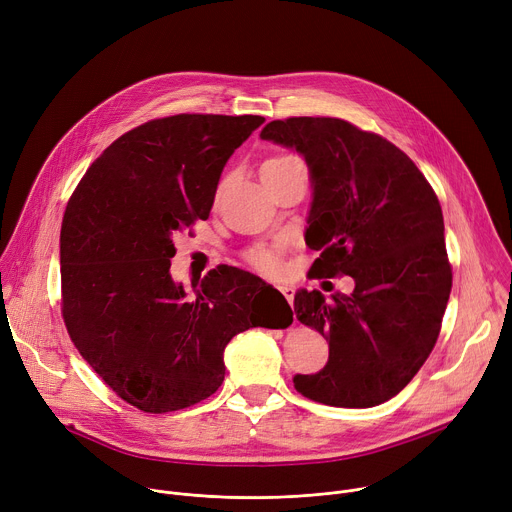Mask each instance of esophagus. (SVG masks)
<instances>
[{"instance_id": "esophagus-1", "label": "esophagus", "mask_w": 512, "mask_h": 512, "mask_svg": "<svg viewBox=\"0 0 512 512\" xmlns=\"http://www.w3.org/2000/svg\"><path fill=\"white\" fill-rule=\"evenodd\" d=\"M279 291H281V294H283V298L291 304V302H294V294H296V289L294 287H287V285H281L279 287Z\"/></svg>"}]
</instances>
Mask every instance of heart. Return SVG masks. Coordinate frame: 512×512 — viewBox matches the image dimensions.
Returning <instances> with one entry per match:
<instances>
[{"label": "heart", "mask_w": 512, "mask_h": 512, "mask_svg": "<svg viewBox=\"0 0 512 512\" xmlns=\"http://www.w3.org/2000/svg\"><path fill=\"white\" fill-rule=\"evenodd\" d=\"M283 160H287V156H281V158H271V160H267L265 164H275V162H283ZM253 263L259 267V269H263V271H267V273H275L277 271V259H275V255L273 253H267V251H259V253H255L253 255Z\"/></svg>", "instance_id": "obj_1"}]
</instances>
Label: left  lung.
<instances>
[{
    "instance_id": "1",
    "label": "left lung",
    "mask_w": 512,
    "mask_h": 512,
    "mask_svg": "<svg viewBox=\"0 0 512 512\" xmlns=\"http://www.w3.org/2000/svg\"><path fill=\"white\" fill-rule=\"evenodd\" d=\"M261 139L308 164L312 206L306 245L320 251L310 273L350 275V296L300 289L296 318L330 346L316 375H296L304 397L334 407H375L421 369L442 328L452 269L440 200L391 141L334 117H289Z\"/></svg>"
}]
</instances>
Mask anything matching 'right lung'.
I'll return each mask as SVG.
<instances>
[{"mask_svg": "<svg viewBox=\"0 0 512 512\" xmlns=\"http://www.w3.org/2000/svg\"><path fill=\"white\" fill-rule=\"evenodd\" d=\"M263 121L184 113L143 123L109 145L66 204V330L93 371L141 411L210 397L225 381L231 338L279 326L249 308L255 287L291 316L277 289L243 269L208 271L194 298L170 275L174 235L206 221L229 158Z\"/></svg>", "mask_w": 512, "mask_h": 512, "instance_id": "right-lung-1", "label": "right lung"}]
</instances>
